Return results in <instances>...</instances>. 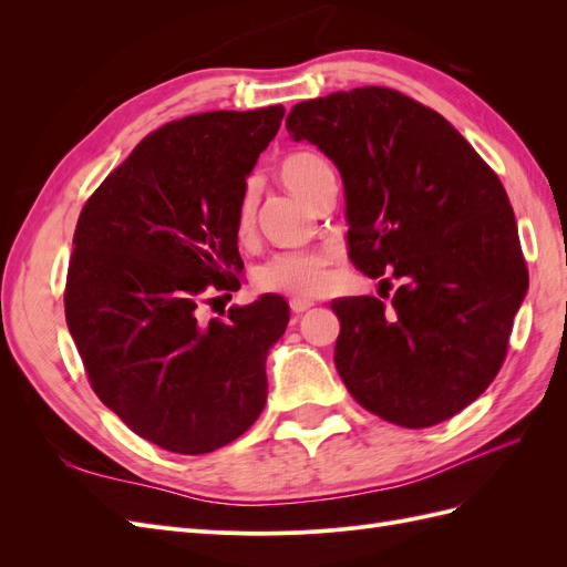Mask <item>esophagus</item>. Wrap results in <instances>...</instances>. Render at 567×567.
<instances>
[{
    "label": "esophagus",
    "instance_id": "obj_1",
    "mask_svg": "<svg viewBox=\"0 0 567 567\" xmlns=\"http://www.w3.org/2000/svg\"><path fill=\"white\" fill-rule=\"evenodd\" d=\"M288 305H290V312H293V315H302V312L310 310V307H312L315 302H312V300H305V298H293Z\"/></svg>",
    "mask_w": 567,
    "mask_h": 567
}]
</instances>
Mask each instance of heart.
<instances>
[{"label": "heart", "instance_id": "1", "mask_svg": "<svg viewBox=\"0 0 567 567\" xmlns=\"http://www.w3.org/2000/svg\"><path fill=\"white\" fill-rule=\"evenodd\" d=\"M333 173L315 151H296L279 165L281 182L307 203H315L323 182ZM255 221V196L252 188H244L236 203V234L246 236ZM331 250H286L271 255L265 265L255 271V286L269 293L284 296H319L331 279Z\"/></svg>", "mask_w": 567, "mask_h": 567}]
</instances>
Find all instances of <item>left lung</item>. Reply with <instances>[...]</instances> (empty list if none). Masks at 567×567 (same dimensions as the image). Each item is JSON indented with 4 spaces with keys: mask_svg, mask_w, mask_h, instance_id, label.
I'll list each match as a JSON object with an SVG mask.
<instances>
[{
    "mask_svg": "<svg viewBox=\"0 0 567 567\" xmlns=\"http://www.w3.org/2000/svg\"><path fill=\"white\" fill-rule=\"evenodd\" d=\"M286 130L342 175L352 265L395 296L331 302L336 369L352 398L402 427L458 414L499 373L527 265L506 188L437 111L390 87L290 109Z\"/></svg>",
    "mask_w": 567,
    "mask_h": 567,
    "instance_id": "8db88e82",
    "label": "left lung"
}]
</instances>
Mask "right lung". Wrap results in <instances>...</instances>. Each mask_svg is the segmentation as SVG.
I'll return each mask as SVG.
<instances>
[{
  "label": "right lung",
  "instance_id": "right-lung-1",
  "mask_svg": "<svg viewBox=\"0 0 567 567\" xmlns=\"http://www.w3.org/2000/svg\"><path fill=\"white\" fill-rule=\"evenodd\" d=\"M284 106L173 120L84 203L65 277V321L96 398L175 454L241 437L267 402L265 359L288 305L262 296L203 321L241 288L236 203Z\"/></svg>",
  "mask_w": 567,
  "mask_h": 567
}]
</instances>
